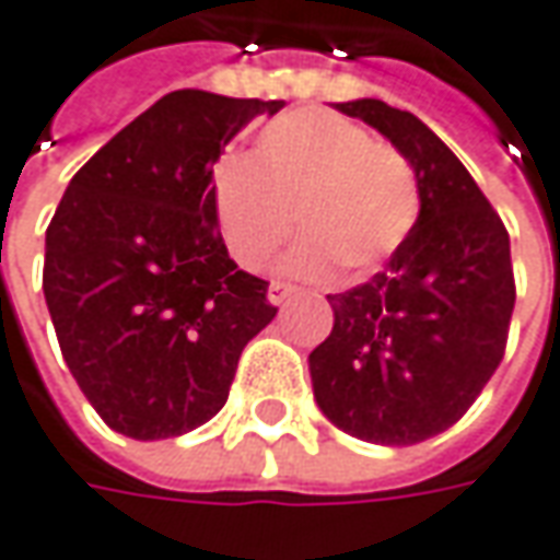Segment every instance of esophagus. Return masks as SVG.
I'll list each match as a JSON object with an SVG mask.
<instances>
[{
  "instance_id": "obj_1",
  "label": "esophagus",
  "mask_w": 560,
  "mask_h": 560,
  "mask_svg": "<svg viewBox=\"0 0 560 560\" xmlns=\"http://www.w3.org/2000/svg\"><path fill=\"white\" fill-rule=\"evenodd\" d=\"M291 298H294V288H291V284H284V281H272V284H269V304L281 306L288 304Z\"/></svg>"
}]
</instances>
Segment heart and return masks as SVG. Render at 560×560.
<instances>
[{
  "label": "heart",
  "mask_w": 560,
  "mask_h": 560,
  "mask_svg": "<svg viewBox=\"0 0 560 560\" xmlns=\"http://www.w3.org/2000/svg\"><path fill=\"white\" fill-rule=\"evenodd\" d=\"M212 215L237 266L266 269L294 232L288 269L323 279L376 272L398 254L420 215V184L398 147L319 109L269 121L247 162L229 159L212 178Z\"/></svg>",
  "instance_id": "b5f03b06"
}]
</instances>
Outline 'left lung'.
I'll list each match as a JSON object with an SVG mask.
<instances>
[{"label":"left lung","mask_w":560,"mask_h":560,"mask_svg":"<svg viewBox=\"0 0 560 560\" xmlns=\"http://www.w3.org/2000/svg\"><path fill=\"white\" fill-rule=\"evenodd\" d=\"M410 159L420 215L370 281L328 294L335 326L310 353L313 398L373 445H417L454 425L499 370L514 313L511 237L464 162L410 112L338 103Z\"/></svg>","instance_id":"8db88e82"}]
</instances>
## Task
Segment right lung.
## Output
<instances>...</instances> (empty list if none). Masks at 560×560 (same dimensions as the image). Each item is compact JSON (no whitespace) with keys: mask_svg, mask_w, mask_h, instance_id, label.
I'll return each instance as SVG.
<instances>
[{"mask_svg":"<svg viewBox=\"0 0 560 560\" xmlns=\"http://www.w3.org/2000/svg\"><path fill=\"white\" fill-rule=\"evenodd\" d=\"M281 100L165 93L93 153L46 229L43 294L61 357L103 423L172 439L212 420L241 351L279 306L212 215V162Z\"/></svg>","mask_w":560,"mask_h":560,"instance_id":"1","label":"right lung"}]
</instances>
